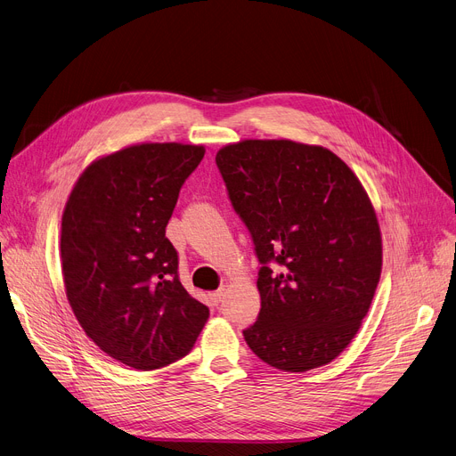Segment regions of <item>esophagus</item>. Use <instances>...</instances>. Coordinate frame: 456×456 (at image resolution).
<instances>
[{"label": "esophagus", "instance_id": "1", "mask_svg": "<svg viewBox=\"0 0 456 456\" xmlns=\"http://www.w3.org/2000/svg\"><path fill=\"white\" fill-rule=\"evenodd\" d=\"M225 297V289L222 288V289H218V291H215V293H210V298H212V302H216V305H218V302H222V298Z\"/></svg>", "mask_w": 456, "mask_h": 456}]
</instances>
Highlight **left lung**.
Returning a JSON list of instances; mask_svg holds the SVG:
<instances>
[{
    "label": "left lung",
    "instance_id": "left-lung-1",
    "mask_svg": "<svg viewBox=\"0 0 456 456\" xmlns=\"http://www.w3.org/2000/svg\"><path fill=\"white\" fill-rule=\"evenodd\" d=\"M216 165L262 264L246 343L284 372L328 365L355 338L381 275L367 191L328 148L289 139L227 144Z\"/></svg>",
    "mask_w": 456,
    "mask_h": 456
}]
</instances>
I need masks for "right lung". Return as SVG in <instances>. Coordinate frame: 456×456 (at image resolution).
I'll return each instance as SVG.
<instances>
[{
  "label": "right lung",
  "instance_id": "obj_1",
  "mask_svg": "<svg viewBox=\"0 0 456 456\" xmlns=\"http://www.w3.org/2000/svg\"><path fill=\"white\" fill-rule=\"evenodd\" d=\"M203 144L141 142L91 163L68 198L60 258L71 310L102 352L137 370L185 357L208 308L177 277L165 236Z\"/></svg>",
  "mask_w": 456,
  "mask_h": 456
}]
</instances>
